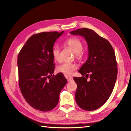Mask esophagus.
I'll list each match as a JSON object with an SVG mask.
<instances>
[{"instance_id": "34e87169", "label": "esophagus", "mask_w": 131, "mask_h": 131, "mask_svg": "<svg viewBox=\"0 0 131 131\" xmlns=\"http://www.w3.org/2000/svg\"><path fill=\"white\" fill-rule=\"evenodd\" d=\"M65 77L67 79L68 81H72L73 79V78L72 77H71V76H70V75H65Z\"/></svg>"}]
</instances>
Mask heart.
I'll return each instance as SVG.
<instances>
[{"mask_svg": "<svg viewBox=\"0 0 131 131\" xmlns=\"http://www.w3.org/2000/svg\"><path fill=\"white\" fill-rule=\"evenodd\" d=\"M65 45L72 50L75 53V58L80 60L85 56V52L83 51L84 45L82 41L77 38H70L65 41ZM53 59L56 62H61L60 48L58 46L54 47L52 51ZM77 68V65L75 63H63L57 67L58 72L64 74H70Z\"/></svg>", "mask_w": 131, "mask_h": 131, "instance_id": "heart-1", "label": "heart"}]
</instances>
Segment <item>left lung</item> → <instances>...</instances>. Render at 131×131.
Here are the masks:
<instances>
[{
  "label": "left lung",
  "instance_id": "left-lung-1",
  "mask_svg": "<svg viewBox=\"0 0 131 131\" xmlns=\"http://www.w3.org/2000/svg\"><path fill=\"white\" fill-rule=\"evenodd\" d=\"M70 33L84 37L89 46L88 60L79 70L82 77H74L77 84L75 100L82 109L96 110L108 101L115 85V53L109 41L92 29L83 28Z\"/></svg>",
  "mask_w": 131,
  "mask_h": 131
}]
</instances>
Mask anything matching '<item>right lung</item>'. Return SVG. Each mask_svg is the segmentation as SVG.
I'll return each mask as SVG.
<instances>
[{
  "label": "right lung",
  "instance_id": "right-lung-1",
  "mask_svg": "<svg viewBox=\"0 0 131 131\" xmlns=\"http://www.w3.org/2000/svg\"><path fill=\"white\" fill-rule=\"evenodd\" d=\"M63 33L47 31L34 34L18 55L21 92L28 103L41 112H48L56 107L59 93L67 82L62 73L52 75L55 64L52 51L55 41Z\"/></svg>",
  "mask_w": 131,
  "mask_h": 131
}]
</instances>
